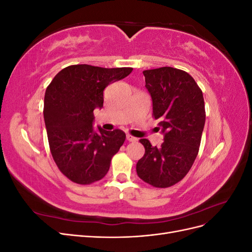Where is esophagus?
I'll return each instance as SVG.
<instances>
[{
	"label": "esophagus",
	"instance_id": "34e87169",
	"mask_svg": "<svg viewBox=\"0 0 252 252\" xmlns=\"http://www.w3.org/2000/svg\"><path fill=\"white\" fill-rule=\"evenodd\" d=\"M126 139H127V141H129V142H136V141H138V139L134 138V136H132V135H130V134H127V135H126Z\"/></svg>",
	"mask_w": 252,
	"mask_h": 252
}]
</instances>
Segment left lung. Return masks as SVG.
I'll list each match as a JSON object with an SVG mask.
<instances>
[{
    "mask_svg": "<svg viewBox=\"0 0 252 252\" xmlns=\"http://www.w3.org/2000/svg\"><path fill=\"white\" fill-rule=\"evenodd\" d=\"M143 73L164 142L157 147L147 139L140 140L145 155L136 163V173L154 187L166 188L185 177L199 152L206 119L204 97L191 75L177 68Z\"/></svg>",
    "mask_w": 252,
    "mask_h": 252,
    "instance_id": "left-lung-1",
    "label": "left lung"
}]
</instances>
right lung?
Here are the masks:
<instances>
[{
	"mask_svg": "<svg viewBox=\"0 0 252 252\" xmlns=\"http://www.w3.org/2000/svg\"><path fill=\"white\" fill-rule=\"evenodd\" d=\"M132 68L72 65L61 70L46 89L44 121L53 159L77 184H91L107 174L112 157L124 144L120 129L94 127V109H102L104 89L130 74Z\"/></svg>",
	"mask_w": 252,
	"mask_h": 252,
	"instance_id": "add662e5",
	"label": "right lung"
}]
</instances>
